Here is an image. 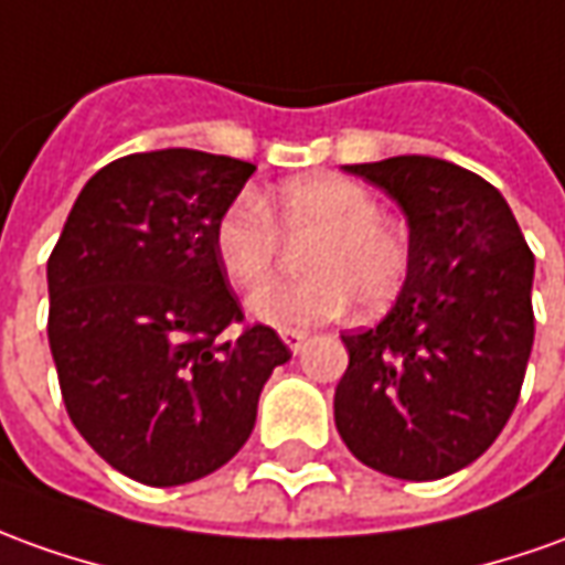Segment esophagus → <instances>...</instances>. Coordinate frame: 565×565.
Here are the masks:
<instances>
[{"label":"esophagus","instance_id":"esophagus-1","mask_svg":"<svg viewBox=\"0 0 565 565\" xmlns=\"http://www.w3.org/2000/svg\"><path fill=\"white\" fill-rule=\"evenodd\" d=\"M279 338L286 341V348H289L291 353H298V350L305 348L307 332L305 329H282V332H279Z\"/></svg>","mask_w":565,"mask_h":565}]
</instances>
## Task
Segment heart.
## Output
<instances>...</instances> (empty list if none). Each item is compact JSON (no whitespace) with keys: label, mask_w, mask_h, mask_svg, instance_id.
I'll return each instance as SVG.
<instances>
[{"label":"heart","mask_w":565,"mask_h":565,"mask_svg":"<svg viewBox=\"0 0 565 565\" xmlns=\"http://www.w3.org/2000/svg\"><path fill=\"white\" fill-rule=\"evenodd\" d=\"M282 239H307L298 282L255 291L248 310L270 326L338 320L350 305L375 313L406 286L412 248L406 233L381 217V202L363 184L338 174H310L270 196H239L215 221L212 252L233 289L264 286Z\"/></svg>","instance_id":"heart-1"}]
</instances>
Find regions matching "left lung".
<instances>
[{"label":"left lung","instance_id":"8db88e82","mask_svg":"<svg viewBox=\"0 0 565 565\" xmlns=\"http://www.w3.org/2000/svg\"><path fill=\"white\" fill-rule=\"evenodd\" d=\"M344 171L403 209L412 267L379 326L341 334L350 363L334 427L365 468L439 480L477 461L520 399L535 258L504 196L455 162L394 157Z\"/></svg>","mask_w":565,"mask_h":565}]
</instances>
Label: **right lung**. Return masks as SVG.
<instances>
[{
    "instance_id": "add662e5",
    "label": "right lung",
    "mask_w": 565,
    "mask_h": 565,
    "mask_svg": "<svg viewBox=\"0 0 565 565\" xmlns=\"http://www.w3.org/2000/svg\"><path fill=\"white\" fill-rule=\"evenodd\" d=\"M255 166L202 150L104 166L49 258V344L70 422L110 468L181 486L227 465L289 348L243 307L212 252Z\"/></svg>"
}]
</instances>
